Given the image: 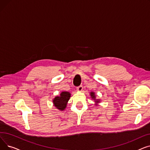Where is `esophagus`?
<instances>
[{"mask_svg": "<svg viewBox=\"0 0 150 150\" xmlns=\"http://www.w3.org/2000/svg\"><path fill=\"white\" fill-rule=\"evenodd\" d=\"M76 89H77V90H78V91H81L83 90V87L82 85H80V86H78Z\"/></svg>", "mask_w": 150, "mask_h": 150, "instance_id": "1", "label": "esophagus"}]
</instances>
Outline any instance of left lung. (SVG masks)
Wrapping results in <instances>:
<instances>
[{
	"label": "left lung",
	"mask_w": 150,
	"mask_h": 150,
	"mask_svg": "<svg viewBox=\"0 0 150 150\" xmlns=\"http://www.w3.org/2000/svg\"><path fill=\"white\" fill-rule=\"evenodd\" d=\"M91 96L92 98H93V99H94V100H95V98H96L95 93H93V92H91ZM96 102H97H97H98V101H96Z\"/></svg>",
	"instance_id": "obj_1"
}]
</instances>
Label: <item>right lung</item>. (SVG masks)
<instances>
[{"label": "right lung", "instance_id": "obj_1", "mask_svg": "<svg viewBox=\"0 0 150 150\" xmlns=\"http://www.w3.org/2000/svg\"><path fill=\"white\" fill-rule=\"evenodd\" d=\"M70 97V93L68 92H62L60 94L59 97H55L53 100L54 106L59 110H64L67 105V101Z\"/></svg>", "mask_w": 150, "mask_h": 150}]
</instances>
